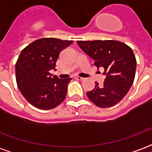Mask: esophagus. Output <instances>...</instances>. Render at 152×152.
<instances>
[{
	"instance_id": "1",
	"label": "esophagus",
	"mask_w": 152,
	"mask_h": 152,
	"mask_svg": "<svg viewBox=\"0 0 152 152\" xmlns=\"http://www.w3.org/2000/svg\"><path fill=\"white\" fill-rule=\"evenodd\" d=\"M76 79L78 80H84V78H83V77H80V76H76Z\"/></svg>"
}]
</instances>
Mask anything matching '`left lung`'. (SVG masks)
I'll return each instance as SVG.
<instances>
[{
  "instance_id": "8db88e82",
  "label": "left lung",
  "mask_w": 152,
  "mask_h": 152,
  "mask_svg": "<svg viewBox=\"0 0 152 152\" xmlns=\"http://www.w3.org/2000/svg\"><path fill=\"white\" fill-rule=\"evenodd\" d=\"M80 48L95 60L97 68L103 67L106 75L102 85L95 83V88L87 92L91 102L100 108L118 104L133 84L136 59L132 49L116 40L77 41Z\"/></svg>"
}]
</instances>
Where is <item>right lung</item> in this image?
<instances>
[{"label": "right lung", "mask_w": 152, "mask_h": 152, "mask_svg": "<svg viewBox=\"0 0 152 152\" xmlns=\"http://www.w3.org/2000/svg\"><path fill=\"white\" fill-rule=\"evenodd\" d=\"M72 41L55 38L39 39L22 50L16 62V81L28 102L40 110H51L63 102L71 78L52 76L61 50Z\"/></svg>", "instance_id": "obj_1"}]
</instances>
